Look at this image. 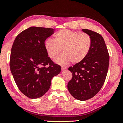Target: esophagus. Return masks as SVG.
Masks as SVG:
<instances>
[{
  "instance_id": "esophagus-1",
  "label": "esophagus",
  "mask_w": 123,
  "mask_h": 123,
  "mask_svg": "<svg viewBox=\"0 0 123 123\" xmlns=\"http://www.w3.org/2000/svg\"><path fill=\"white\" fill-rule=\"evenodd\" d=\"M67 69H68V68H67V67H66V66H62V67H61V70H62V71L66 70Z\"/></svg>"
}]
</instances>
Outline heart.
I'll return each instance as SVG.
<instances>
[{
	"label": "heart",
	"instance_id": "heart-1",
	"mask_svg": "<svg viewBox=\"0 0 123 123\" xmlns=\"http://www.w3.org/2000/svg\"><path fill=\"white\" fill-rule=\"evenodd\" d=\"M91 38L85 33L64 29L54 35V39L46 41L45 47L52 60H55L62 52L64 54L56 60L60 64H68L70 62L78 63L86 58L91 46Z\"/></svg>",
	"mask_w": 123,
	"mask_h": 123
}]
</instances>
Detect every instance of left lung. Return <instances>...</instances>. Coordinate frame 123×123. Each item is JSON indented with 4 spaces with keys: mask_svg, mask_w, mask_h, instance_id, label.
I'll list each match as a JSON object with an SVG mask.
<instances>
[{
    "mask_svg": "<svg viewBox=\"0 0 123 123\" xmlns=\"http://www.w3.org/2000/svg\"><path fill=\"white\" fill-rule=\"evenodd\" d=\"M91 38V46L82 61L70 67L72 79L68 89L74 98L85 101L92 98L105 83L109 66L110 56L103 37L94 31L83 29Z\"/></svg>",
    "mask_w": 123,
    "mask_h": 123,
    "instance_id": "left-lung-1",
    "label": "left lung"
}]
</instances>
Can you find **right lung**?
<instances>
[{
	"instance_id": "obj_1",
	"label": "right lung",
	"mask_w": 123,
	"mask_h": 123,
	"mask_svg": "<svg viewBox=\"0 0 123 123\" xmlns=\"http://www.w3.org/2000/svg\"><path fill=\"white\" fill-rule=\"evenodd\" d=\"M54 33L52 28L31 27L18 34L12 45L11 71L20 91L29 98L43 96L61 70L45 47V40Z\"/></svg>"
}]
</instances>
